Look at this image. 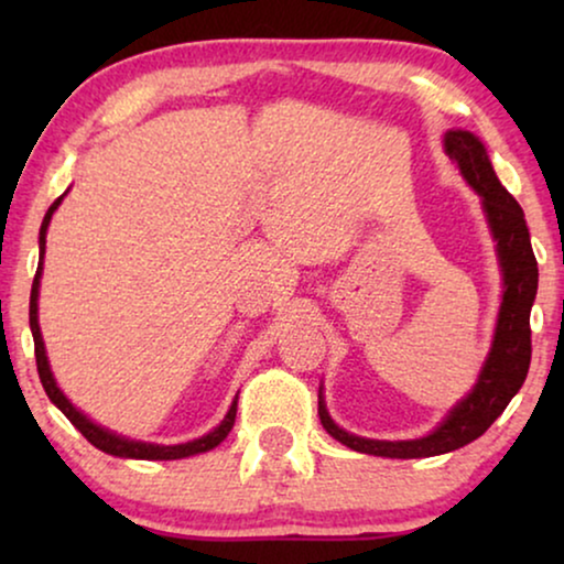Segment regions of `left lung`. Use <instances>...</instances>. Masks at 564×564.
<instances>
[{"mask_svg":"<svg viewBox=\"0 0 564 564\" xmlns=\"http://www.w3.org/2000/svg\"><path fill=\"white\" fill-rule=\"evenodd\" d=\"M444 149L449 159L459 166L465 180L480 192L485 215L498 241V257L503 267V303L498 313L496 341H492L490 357L485 361L480 380L475 390L446 415V421L434 434L413 438V442H375V438H361L346 434L338 429L323 405L318 395V415L323 429L328 431L336 442H341L354 452L375 454V457H395V459H415V457H436L459 449L492 426V421L506 411L511 398L521 390L531 365V326L529 315L536 297L539 269L536 257L531 251V238L523 218L521 205L516 203L511 192L498 182L492 172L485 145L467 130H449L444 135Z\"/></svg>","mask_w":564,"mask_h":564,"instance_id":"obj_1","label":"left lung"}]
</instances>
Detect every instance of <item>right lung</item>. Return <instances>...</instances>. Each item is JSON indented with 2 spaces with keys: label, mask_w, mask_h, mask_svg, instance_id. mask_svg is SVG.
<instances>
[{
  "label": "right lung",
  "mask_w": 564,
  "mask_h": 564,
  "mask_svg": "<svg viewBox=\"0 0 564 564\" xmlns=\"http://www.w3.org/2000/svg\"><path fill=\"white\" fill-rule=\"evenodd\" d=\"M61 195L56 203L48 207V213H45L43 218V226H41V264H37V272H35V280H33V290H30V330H33V341H35V365H37V375H41V382H43V390L45 395L51 398V403L61 408L64 415L68 421L74 423L76 429L82 431V436L87 438L89 444H95L97 449H102L107 454H112V457H130V459H182V457H189V454H199V452H210L213 446H218L223 438L230 434V429H234L236 423V405H238V398L234 400V405H230V411L223 423L210 434L203 436V438H195V442H187V444H176V446H159V444H143V442H130V438H122V436H115L110 431L99 429L97 423H91L87 415L76 411V408L68 403L64 392L58 390L56 380H53L51 375V367H48V357H45V346H43V336H41V326H37V284H41V269H43V253H45V230H48V223H51V215L56 207L61 205Z\"/></svg>",
  "instance_id": "add662e5"
}]
</instances>
